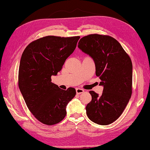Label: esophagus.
<instances>
[{
	"label": "esophagus",
	"instance_id": "34e87169",
	"mask_svg": "<svg viewBox=\"0 0 150 150\" xmlns=\"http://www.w3.org/2000/svg\"><path fill=\"white\" fill-rule=\"evenodd\" d=\"M76 93L77 94H81V93H84V91L83 89H81V88H77L76 89Z\"/></svg>",
	"mask_w": 150,
	"mask_h": 150
}]
</instances>
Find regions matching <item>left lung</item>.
I'll use <instances>...</instances> for the list:
<instances>
[{
	"label": "left lung",
	"mask_w": 150,
	"mask_h": 150,
	"mask_svg": "<svg viewBox=\"0 0 150 150\" xmlns=\"http://www.w3.org/2000/svg\"><path fill=\"white\" fill-rule=\"evenodd\" d=\"M78 47L93 59L96 75L103 86L100 96L91 91L92 100L86 107L89 119L100 125L116 121L132 94L133 66L118 41L109 35L90 34L81 38Z\"/></svg>",
	"instance_id": "left-lung-1"
}]
</instances>
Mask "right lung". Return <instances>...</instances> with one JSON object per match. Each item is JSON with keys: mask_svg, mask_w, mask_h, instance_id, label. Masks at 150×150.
I'll use <instances>...</instances> for the list:
<instances>
[{"mask_svg": "<svg viewBox=\"0 0 150 150\" xmlns=\"http://www.w3.org/2000/svg\"><path fill=\"white\" fill-rule=\"evenodd\" d=\"M79 38L46 36L30 42L22 54L19 87L29 111L44 125H53L64 119L66 106L75 96L74 88L60 89L51 82V76L61 70Z\"/></svg>", "mask_w": 150, "mask_h": 150, "instance_id": "add662e5", "label": "right lung"}]
</instances>
